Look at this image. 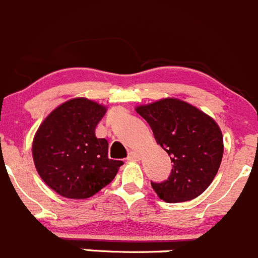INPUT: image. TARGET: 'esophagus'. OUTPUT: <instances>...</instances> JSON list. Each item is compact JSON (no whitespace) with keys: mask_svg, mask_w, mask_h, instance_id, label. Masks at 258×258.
I'll return each instance as SVG.
<instances>
[{"mask_svg":"<svg viewBox=\"0 0 258 258\" xmlns=\"http://www.w3.org/2000/svg\"><path fill=\"white\" fill-rule=\"evenodd\" d=\"M128 160H130V162H139L140 154L138 152H130L128 155Z\"/></svg>","mask_w":258,"mask_h":258,"instance_id":"obj_1","label":"esophagus"}]
</instances>
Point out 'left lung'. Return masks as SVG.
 Instances as JSON below:
<instances>
[{"mask_svg":"<svg viewBox=\"0 0 258 258\" xmlns=\"http://www.w3.org/2000/svg\"><path fill=\"white\" fill-rule=\"evenodd\" d=\"M135 110L173 162L167 180L152 182L158 197L179 203L202 195L215 179L223 155V137L215 119L175 98L139 105Z\"/></svg>","mask_w":258,"mask_h":258,"instance_id":"8db88e82","label":"left lung"}]
</instances>
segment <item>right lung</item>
<instances>
[{
	"label": "right lung",
	"instance_id": "obj_1",
	"mask_svg": "<svg viewBox=\"0 0 258 258\" xmlns=\"http://www.w3.org/2000/svg\"><path fill=\"white\" fill-rule=\"evenodd\" d=\"M106 106L75 98L53 109L37 129L32 158L41 179L57 195L85 200L115 178L121 160L109 159L108 140L95 128Z\"/></svg>",
	"mask_w": 258,
	"mask_h": 258
}]
</instances>
